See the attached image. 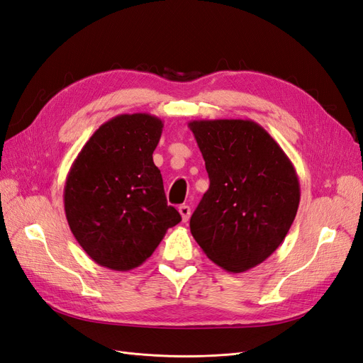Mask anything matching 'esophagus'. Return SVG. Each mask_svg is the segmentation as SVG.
Masks as SVG:
<instances>
[{"label": "esophagus", "instance_id": "1", "mask_svg": "<svg viewBox=\"0 0 363 363\" xmlns=\"http://www.w3.org/2000/svg\"><path fill=\"white\" fill-rule=\"evenodd\" d=\"M179 212H180V215H182L183 223L188 221L189 216H191V207L186 206V204H182V206L179 207Z\"/></svg>", "mask_w": 363, "mask_h": 363}]
</instances>
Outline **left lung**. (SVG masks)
<instances>
[{"label":"left lung","mask_w":363,"mask_h":363,"mask_svg":"<svg viewBox=\"0 0 363 363\" xmlns=\"http://www.w3.org/2000/svg\"><path fill=\"white\" fill-rule=\"evenodd\" d=\"M189 128L211 180L191 216V233L223 269L255 268L280 247L298 211L294 164L251 119H200Z\"/></svg>","instance_id":"8db88e82"}]
</instances>
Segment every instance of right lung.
<instances>
[{"label": "right lung", "mask_w": 363, "mask_h": 363, "mask_svg": "<svg viewBox=\"0 0 363 363\" xmlns=\"http://www.w3.org/2000/svg\"><path fill=\"white\" fill-rule=\"evenodd\" d=\"M162 128V119L148 113L118 115L86 142L68 172L63 201L69 228L104 268H138L182 221L152 162Z\"/></svg>", "instance_id": "1"}]
</instances>
